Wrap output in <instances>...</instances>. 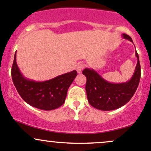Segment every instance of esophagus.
Masks as SVG:
<instances>
[{
	"mask_svg": "<svg viewBox=\"0 0 151 151\" xmlns=\"http://www.w3.org/2000/svg\"><path fill=\"white\" fill-rule=\"evenodd\" d=\"M84 67V65L82 63H79L76 67V70L77 71L78 73H81V71H82L83 68Z\"/></svg>",
	"mask_w": 151,
	"mask_h": 151,
	"instance_id": "1",
	"label": "esophagus"
}]
</instances>
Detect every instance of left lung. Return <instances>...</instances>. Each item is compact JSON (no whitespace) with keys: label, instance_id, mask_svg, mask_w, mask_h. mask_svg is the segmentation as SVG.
Returning a JSON list of instances; mask_svg holds the SVG:
<instances>
[{"label":"left lung","instance_id":"obj_1","mask_svg":"<svg viewBox=\"0 0 151 151\" xmlns=\"http://www.w3.org/2000/svg\"><path fill=\"white\" fill-rule=\"evenodd\" d=\"M122 36L133 42L128 35L123 34ZM136 56L138 61L134 73L129 81L124 83L109 82L93 69L86 68L82 71L86 77L85 89L88 101L93 107L102 111H111L120 108L130 101L141 79V65L136 50Z\"/></svg>","mask_w":151,"mask_h":151}]
</instances>
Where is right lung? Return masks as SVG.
I'll return each mask as SVG.
<instances>
[{
  "label": "right lung",
  "instance_id": "obj_1",
  "mask_svg": "<svg viewBox=\"0 0 151 151\" xmlns=\"http://www.w3.org/2000/svg\"><path fill=\"white\" fill-rule=\"evenodd\" d=\"M12 79L17 91L26 103L42 110L58 109L63 104L67 90L77 77L76 70L44 81H35L22 75L16 63V52L11 70Z\"/></svg>",
  "mask_w": 151,
  "mask_h": 151
}]
</instances>
